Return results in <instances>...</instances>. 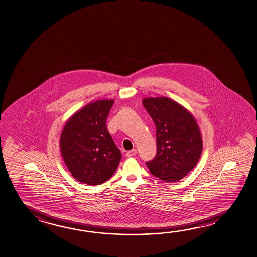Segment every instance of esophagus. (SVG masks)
<instances>
[{
    "label": "esophagus",
    "mask_w": 257,
    "mask_h": 257,
    "mask_svg": "<svg viewBox=\"0 0 257 257\" xmlns=\"http://www.w3.org/2000/svg\"><path fill=\"white\" fill-rule=\"evenodd\" d=\"M135 153H136V149H133V150H131V151H128L126 153L127 157H132V156H134Z\"/></svg>",
    "instance_id": "esophagus-1"
}]
</instances>
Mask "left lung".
Here are the masks:
<instances>
[{
  "label": "left lung",
  "instance_id": "obj_1",
  "mask_svg": "<svg viewBox=\"0 0 257 257\" xmlns=\"http://www.w3.org/2000/svg\"><path fill=\"white\" fill-rule=\"evenodd\" d=\"M156 126L157 153L146 165L166 182L181 180L197 165L202 153L201 133L188 109L165 96L143 100Z\"/></svg>",
  "mask_w": 257,
  "mask_h": 257
}]
</instances>
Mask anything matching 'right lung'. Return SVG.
<instances>
[{"mask_svg": "<svg viewBox=\"0 0 257 257\" xmlns=\"http://www.w3.org/2000/svg\"><path fill=\"white\" fill-rule=\"evenodd\" d=\"M114 101L91 102L68 119L60 135L64 162L74 179L87 185L108 180L122 159L106 127V118Z\"/></svg>", "mask_w": 257, "mask_h": 257, "instance_id": "add662e5", "label": "right lung"}]
</instances>
